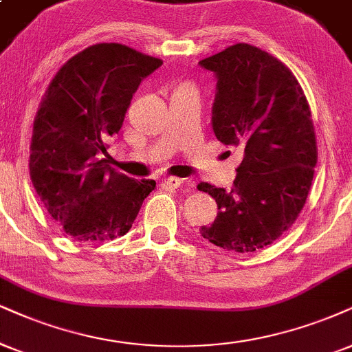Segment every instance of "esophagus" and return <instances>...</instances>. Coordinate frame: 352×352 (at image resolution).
<instances>
[{
	"label": "esophagus",
	"mask_w": 352,
	"mask_h": 352,
	"mask_svg": "<svg viewBox=\"0 0 352 352\" xmlns=\"http://www.w3.org/2000/svg\"><path fill=\"white\" fill-rule=\"evenodd\" d=\"M183 183H184V179H179V177H175V176L166 177V179L163 181V184L168 186V188H171V189H177Z\"/></svg>",
	"instance_id": "obj_1"
}]
</instances>
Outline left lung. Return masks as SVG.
Returning <instances> with one entry per match:
<instances>
[{"mask_svg": "<svg viewBox=\"0 0 352 352\" xmlns=\"http://www.w3.org/2000/svg\"><path fill=\"white\" fill-rule=\"evenodd\" d=\"M199 63L217 76L215 137L245 151L230 192L197 186L219 207L201 235L223 250L251 253L274 243L305 206L318 160L310 106L294 73L250 43Z\"/></svg>", "mask_w": 352, "mask_h": 352, "instance_id": "1", "label": "left lung"}]
</instances>
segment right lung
I'll use <instances>...</instances> for the list:
<instances>
[{"mask_svg":"<svg viewBox=\"0 0 352 352\" xmlns=\"http://www.w3.org/2000/svg\"><path fill=\"white\" fill-rule=\"evenodd\" d=\"M163 62L122 43L78 52L52 78L34 119L29 173L52 219L78 241L122 236L156 188L107 164L133 93Z\"/></svg>","mask_w":352,"mask_h":352,"instance_id":"right-lung-1","label":"right lung"}]
</instances>
